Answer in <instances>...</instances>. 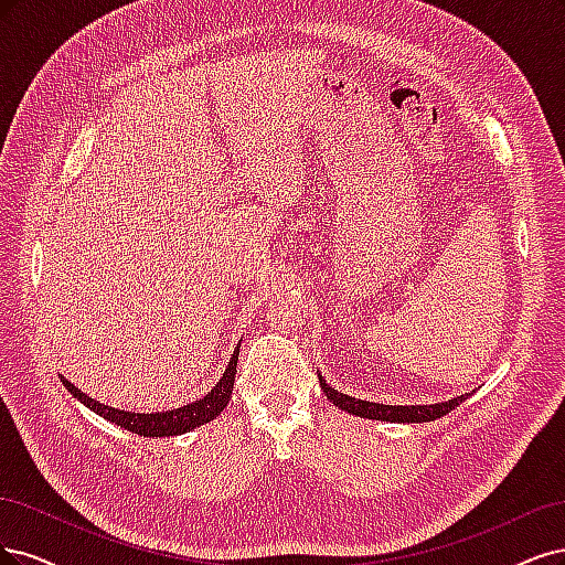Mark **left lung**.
Segmentation results:
<instances>
[{
  "label": "left lung",
  "mask_w": 565,
  "mask_h": 565,
  "mask_svg": "<svg viewBox=\"0 0 565 565\" xmlns=\"http://www.w3.org/2000/svg\"><path fill=\"white\" fill-rule=\"evenodd\" d=\"M319 382H321L323 394L329 396L340 411H348L350 415L369 417V420H380V423H431V420H436V417H444L452 408H458L467 396H471V394H460V396H452V398H448V402H441V404L387 406V404L363 402V398H354L350 394H342L335 387H331L321 375H319Z\"/></svg>",
  "instance_id": "left-lung-1"
}]
</instances>
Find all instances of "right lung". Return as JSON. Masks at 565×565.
Segmentation results:
<instances>
[{"mask_svg": "<svg viewBox=\"0 0 565 565\" xmlns=\"http://www.w3.org/2000/svg\"><path fill=\"white\" fill-rule=\"evenodd\" d=\"M236 361H239V344H236L234 354L230 356L227 369L223 373V377L217 380V385L204 394L199 402H192L188 406H180V408H171V411H163V413H134V411H119L113 406H105L96 398L86 396L82 390H77L72 385L70 380H65L61 375V382L65 385V390L82 402L86 408L94 411L96 415L105 417V420L115 423L117 427L129 429L138 436H178V434H185L190 429L202 427L211 420H215L217 415L225 411V406L230 404V396H232V387H234V375H236Z\"/></svg>", "mask_w": 565, "mask_h": 565, "instance_id": "right-lung-1", "label": "right lung"}]
</instances>
